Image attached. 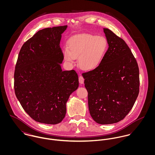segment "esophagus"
I'll return each mask as SVG.
<instances>
[{
  "instance_id": "obj_1",
  "label": "esophagus",
  "mask_w": 155,
  "mask_h": 155,
  "mask_svg": "<svg viewBox=\"0 0 155 155\" xmlns=\"http://www.w3.org/2000/svg\"><path fill=\"white\" fill-rule=\"evenodd\" d=\"M79 81L81 84H83L84 83V79L82 76H80L79 77Z\"/></svg>"
}]
</instances>
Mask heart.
I'll return each instance as SVG.
<instances>
[{"instance_id":"obj_1","label":"heart","mask_w":155,"mask_h":155,"mask_svg":"<svg viewBox=\"0 0 155 155\" xmlns=\"http://www.w3.org/2000/svg\"><path fill=\"white\" fill-rule=\"evenodd\" d=\"M107 39L101 35L83 33L74 36L63 49L64 60L73 63L78 57V65L84 70H92L102 63L108 49Z\"/></svg>"}]
</instances>
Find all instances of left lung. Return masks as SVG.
Returning <instances> with one entry per match:
<instances>
[{"label":"left lung","mask_w":155,"mask_h":155,"mask_svg":"<svg viewBox=\"0 0 155 155\" xmlns=\"http://www.w3.org/2000/svg\"><path fill=\"white\" fill-rule=\"evenodd\" d=\"M109 48L101 64L82 73L90 114L99 124L117 123L133 108L139 94L137 62L125 42L104 28Z\"/></svg>","instance_id":"1"}]
</instances>
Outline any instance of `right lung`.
Here are the masks:
<instances>
[{
	"label": "right lung",
	"mask_w": 155,
	"mask_h": 155,
	"mask_svg": "<svg viewBox=\"0 0 155 155\" xmlns=\"http://www.w3.org/2000/svg\"><path fill=\"white\" fill-rule=\"evenodd\" d=\"M67 25L38 31L22 46L14 72L15 95L35 121L55 125L66 113V103L79 87L74 70L63 71L60 43Z\"/></svg>",
	"instance_id": "obj_1"
}]
</instances>
